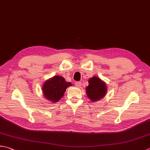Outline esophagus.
I'll list each match as a JSON object with an SVG mask.
<instances>
[{
	"label": "esophagus",
	"mask_w": 150,
	"mask_h": 150,
	"mask_svg": "<svg viewBox=\"0 0 150 150\" xmlns=\"http://www.w3.org/2000/svg\"><path fill=\"white\" fill-rule=\"evenodd\" d=\"M75 84L77 87H81V85H82V83L80 81H76L75 83Z\"/></svg>",
	"instance_id": "obj_1"
}]
</instances>
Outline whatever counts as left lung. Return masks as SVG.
<instances>
[{
	"label": "left lung",
	"mask_w": 150,
	"mask_h": 150,
	"mask_svg": "<svg viewBox=\"0 0 150 150\" xmlns=\"http://www.w3.org/2000/svg\"><path fill=\"white\" fill-rule=\"evenodd\" d=\"M89 85L86 88V94L91 101L96 102L102 99L107 92V86L101 79L93 77L88 81Z\"/></svg>",
	"instance_id": "8db88e82"
}]
</instances>
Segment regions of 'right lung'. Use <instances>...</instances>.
<instances>
[{
    "mask_svg": "<svg viewBox=\"0 0 150 150\" xmlns=\"http://www.w3.org/2000/svg\"><path fill=\"white\" fill-rule=\"evenodd\" d=\"M71 85V83H67L64 77L54 76L44 83L42 90L46 99L57 102L63 97L67 88Z\"/></svg>",
    "mask_w": 150,
    "mask_h": 150,
    "instance_id": "obj_1",
    "label": "right lung"
}]
</instances>
